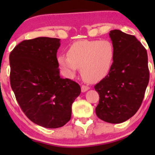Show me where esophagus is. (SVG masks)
<instances>
[{"label": "esophagus", "mask_w": 155, "mask_h": 155, "mask_svg": "<svg viewBox=\"0 0 155 155\" xmlns=\"http://www.w3.org/2000/svg\"><path fill=\"white\" fill-rule=\"evenodd\" d=\"M81 89H82V92H85V91H87V90H89V89H90V87L83 85H82V87H81Z\"/></svg>", "instance_id": "1"}]
</instances>
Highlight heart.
<instances>
[{
  "mask_svg": "<svg viewBox=\"0 0 155 155\" xmlns=\"http://www.w3.org/2000/svg\"><path fill=\"white\" fill-rule=\"evenodd\" d=\"M115 58V49L109 40H79L69 48L68 55H60L58 61L68 76L81 68L87 82H97L109 73Z\"/></svg>",
  "mask_w": 155,
  "mask_h": 155,
  "instance_id": "1",
  "label": "heart"
}]
</instances>
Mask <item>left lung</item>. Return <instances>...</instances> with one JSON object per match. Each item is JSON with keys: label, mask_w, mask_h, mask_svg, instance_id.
<instances>
[{"label": "left lung", "mask_w": 155, "mask_h": 155, "mask_svg": "<svg viewBox=\"0 0 155 155\" xmlns=\"http://www.w3.org/2000/svg\"><path fill=\"white\" fill-rule=\"evenodd\" d=\"M109 37L115 49L107 76L94 85L100 96L97 116L112 124L129 119L143 103L149 81L146 49L135 36L112 30Z\"/></svg>", "instance_id": "obj_1"}]
</instances>
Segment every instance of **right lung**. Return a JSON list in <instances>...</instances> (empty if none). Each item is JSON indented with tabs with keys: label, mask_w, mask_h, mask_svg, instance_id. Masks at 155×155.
<instances>
[{
	"label": "right lung",
	"mask_w": 155,
	"mask_h": 155,
	"mask_svg": "<svg viewBox=\"0 0 155 155\" xmlns=\"http://www.w3.org/2000/svg\"><path fill=\"white\" fill-rule=\"evenodd\" d=\"M60 39L23 40L10 54V85L18 105L35 124L58 128L70 120L72 104L81 87L60 76L57 51Z\"/></svg>",
	"instance_id": "right-lung-1"
}]
</instances>
